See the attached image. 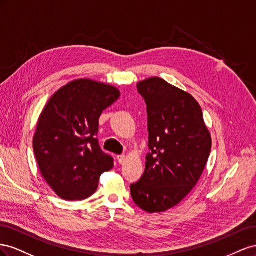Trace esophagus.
Masks as SVG:
<instances>
[{
    "label": "esophagus",
    "mask_w": 256,
    "mask_h": 256,
    "mask_svg": "<svg viewBox=\"0 0 256 256\" xmlns=\"http://www.w3.org/2000/svg\"><path fill=\"white\" fill-rule=\"evenodd\" d=\"M126 156H118V162L120 164H123L124 162H126Z\"/></svg>",
    "instance_id": "obj_1"
}]
</instances>
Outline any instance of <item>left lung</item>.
<instances>
[{
    "label": "left lung",
    "mask_w": 256,
    "mask_h": 256,
    "mask_svg": "<svg viewBox=\"0 0 256 256\" xmlns=\"http://www.w3.org/2000/svg\"><path fill=\"white\" fill-rule=\"evenodd\" d=\"M147 104L150 152L140 180L130 184L136 205L163 212L184 198L198 182L211 151V135L191 94L164 79L137 84Z\"/></svg>",
    "instance_id": "8db88e82"
}]
</instances>
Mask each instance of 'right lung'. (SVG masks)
<instances>
[{"mask_svg": "<svg viewBox=\"0 0 256 256\" xmlns=\"http://www.w3.org/2000/svg\"><path fill=\"white\" fill-rule=\"evenodd\" d=\"M120 98L116 86L76 79L50 98L33 137L42 178L65 200H82L98 190L100 174L114 167L100 150L98 119Z\"/></svg>", "mask_w": 256, "mask_h": 256, "instance_id": "obj_1", "label": "right lung"}]
</instances>
